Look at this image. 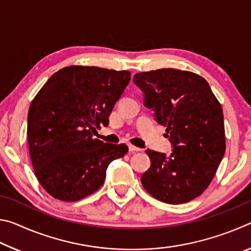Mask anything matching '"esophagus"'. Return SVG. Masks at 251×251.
Instances as JSON below:
<instances>
[{"mask_svg": "<svg viewBox=\"0 0 251 251\" xmlns=\"http://www.w3.org/2000/svg\"><path fill=\"white\" fill-rule=\"evenodd\" d=\"M128 151H131V152H134V151H142V150H141V148H138V147H136L134 145H131V144H129V145H128Z\"/></svg>", "mask_w": 251, "mask_h": 251, "instance_id": "obj_1", "label": "esophagus"}]
</instances>
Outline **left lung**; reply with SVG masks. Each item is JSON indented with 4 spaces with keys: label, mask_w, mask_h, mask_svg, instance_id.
Wrapping results in <instances>:
<instances>
[{
    "label": "left lung",
    "mask_w": 251,
    "mask_h": 251,
    "mask_svg": "<svg viewBox=\"0 0 251 251\" xmlns=\"http://www.w3.org/2000/svg\"><path fill=\"white\" fill-rule=\"evenodd\" d=\"M134 83L144 93V105L166 127L173 147L169 156L146 150L151 167L141 177L144 188L172 205L193 201L209 186L225 155L222 105L207 80L192 72H142Z\"/></svg>",
    "instance_id": "obj_1"
}]
</instances>
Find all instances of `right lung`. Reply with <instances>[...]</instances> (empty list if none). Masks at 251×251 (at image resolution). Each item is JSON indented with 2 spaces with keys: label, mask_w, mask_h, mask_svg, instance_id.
<instances>
[{
  "label": "right lung",
  "mask_w": 251,
  "mask_h": 251,
  "mask_svg": "<svg viewBox=\"0 0 251 251\" xmlns=\"http://www.w3.org/2000/svg\"><path fill=\"white\" fill-rule=\"evenodd\" d=\"M130 80L127 71L69 66L54 73L28 109L29 156L42 187L63 201H76L104 184L110 161L125 144L93 138Z\"/></svg>",
  "instance_id": "right-lung-1"
}]
</instances>
